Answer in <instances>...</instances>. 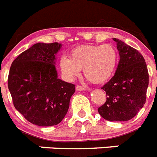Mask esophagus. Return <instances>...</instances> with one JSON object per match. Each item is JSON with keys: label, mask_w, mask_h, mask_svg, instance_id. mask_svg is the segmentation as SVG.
I'll use <instances>...</instances> for the list:
<instances>
[{"label": "esophagus", "mask_w": 157, "mask_h": 157, "mask_svg": "<svg viewBox=\"0 0 157 157\" xmlns=\"http://www.w3.org/2000/svg\"><path fill=\"white\" fill-rule=\"evenodd\" d=\"M75 89H76V90H78V91H83V90H85L86 88L85 86H82L77 85L76 86Z\"/></svg>", "instance_id": "1"}]
</instances>
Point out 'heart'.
Masks as SVG:
<instances>
[{"mask_svg": "<svg viewBox=\"0 0 157 157\" xmlns=\"http://www.w3.org/2000/svg\"><path fill=\"white\" fill-rule=\"evenodd\" d=\"M119 62V54L115 47L106 45H84L76 47L69 57L62 56L59 69L67 81H73L83 74L93 83H103L113 75Z\"/></svg>", "mask_w": 157, "mask_h": 157, "instance_id": "heart-1", "label": "heart"}]
</instances>
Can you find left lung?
Wrapping results in <instances>:
<instances>
[{
	"instance_id": "obj_1",
	"label": "left lung",
	"mask_w": 157,
	"mask_h": 157,
	"mask_svg": "<svg viewBox=\"0 0 157 157\" xmlns=\"http://www.w3.org/2000/svg\"><path fill=\"white\" fill-rule=\"evenodd\" d=\"M120 53L114 76L101 87L106 101L98 109L109 121H127L138 114L146 101L149 72L143 56L123 41L113 38Z\"/></svg>"
}]
</instances>
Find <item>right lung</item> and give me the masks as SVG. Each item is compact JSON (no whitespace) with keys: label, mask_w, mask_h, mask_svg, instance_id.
Wrapping results in <instances>:
<instances>
[{"label":"right lung","mask_w":157,"mask_h":157,"mask_svg":"<svg viewBox=\"0 0 157 157\" xmlns=\"http://www.w3.org/2000/svg\"><path fill=\"white\" fill-rule=\"evenodd\" d=\"M57 42L37 43L14 59L8 86L14 107L30 123L49 127L63 120L75 86L57 78Z\"/></svg>","instance_id":"obj_1"}]
</instances>
